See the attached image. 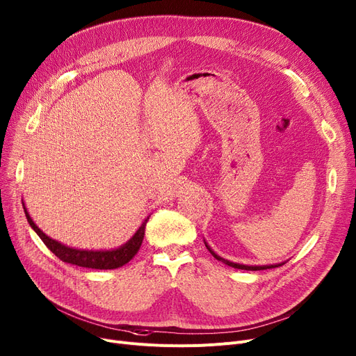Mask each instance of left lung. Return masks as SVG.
<instances>
[{
    "label": "left lung",
    "mask_w": 356,
    "mask_h": 356,
    "mask_svg": "<svg viewBox=\"0 0 356 356\" xmlns=\"http://www.w3.org/2000/svg\"><path fill=\"white\" fill-rule=\"evenodd\" d=\"M205 245H207V249L211 252V254L215 257V259H218V260H222L225 265H228V266H231V268H236V269H244V270H264V269H272V268H277V266H281V265H270V266H245V265H238V264H233V261H228V260H224L222 257H220L218 254H215L212 250H211V247L205 243Z\"/></svg>",
    "instance_id": "obj_1"
}]
</instances>
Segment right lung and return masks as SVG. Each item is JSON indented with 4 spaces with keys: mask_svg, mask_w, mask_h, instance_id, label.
Returning <instances> with one entry per match:
<instances>
[{
    "mask_svg": "<svg viewBox=\"0 0 356 356\" xmlns=\"http://www.w3.org/2000/svg\"><path fill=\"white\" fill-rule=\"evenodd\" d=\"M24 213L27 222L30 224L36 234L42 238L44 245L63 261H67V264L76 265V266H83V268H90V269H116L120 268L138 253L140 247L143 244L144 236H145V225L148 218L143 222L140 229L136 231L135 236L125 244L119 247L116 250H106V252H92V250H79V249H71L68 245L60 244L52 238L46 236L43 231L32 221L30 215L27 213V209L24 208Z\"/></svg>",
    "mask_w": 356,
    "mask_h": 356,
    "instance_id": "obj_1",
    "label": "right lung"
}]
</instances>
